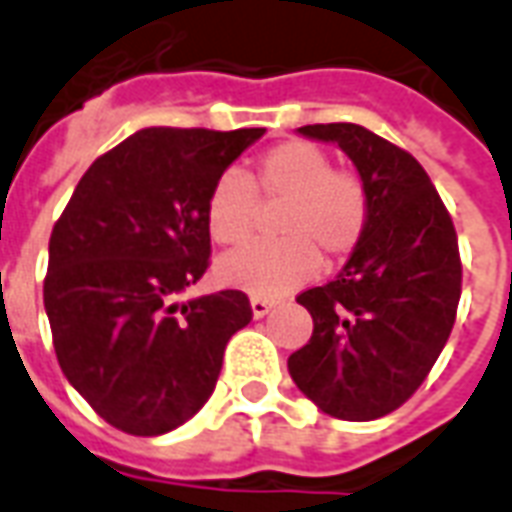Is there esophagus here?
Masks as SVG:
<instances>
[{
    "instance_id": "esophagus-1",
    "label": "esophagus",
    "mask_w": 512,
    "mask_h": 512,
    "mask_svg": "<svg viewBox=\"0 0 512 512\" xmlns=\"http://www.w3.org/2000/svg\"><path fill=\"white\" fill-rule=\"evenodd\" d=\"M274 306L276 301H268V298H252V314H255V317H266Z\"/></svg>"
}]
</instances>
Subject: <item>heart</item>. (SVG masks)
Segmentation results:
<instances>
[{
    "label": "heart",
    "mask_w": 512,
    "mask_h": 512,
    "mask_svg": "<svg viewBox=\"0 0 512 512\" xmlns=\"http://www.w3.org/2000/svg\"><path fill=\"white\" fill-rule=\"evenodd\" d=\"M257 198H287L276 230L279 241L255 244L219 260L217 276L257 298H279L309 282L323 263L358 249L366 236L372 203L358 173L331 168V157L312 140H282L268 146L249 176L225 170L206 195V227L222 246L252 238Z\"/></svg>",
    "instance_id": "1"
}]
</instances>
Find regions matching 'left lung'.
Returning <instances> with one entry per match:
<instances>
[{
	"label": "left lung",
	"mask_w": 512,
	"mask_h": 512,
	"mask_svg": "<svg viewBox=\"0 0 512 512\" xmlns=\"http://www.w3.org/2000/svg\"><path fill=\"white\" fill-rule=\"evenodd\" d=\"M298 132L331 140L355 162L372 217L339 276L298 295L314 331L287 369L331 418L377 420L418 391L453 331L461 298L456 227L410 151L347 121Z\"/></svg>",
	"instance_id": "1"
}]
</instances>
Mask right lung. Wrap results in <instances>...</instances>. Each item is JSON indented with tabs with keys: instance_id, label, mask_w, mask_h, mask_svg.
Returning <instances> with one entry per match:
<instances>
[{
	"instance_id": "1",
	"label": "right lung",
	"mask_w": 512,
	"mask_h": 512,
	"mask_svg": "<svg viewBox=\"0 0 512 512\" xmlns=\"http://www.w3.org/2000/svg\"><path fill=\"white\" fill-rule=\"evenodd\" d=\"M263 132H135L92 162L56 219L43 282L56 361L113 429L157 437L187 423L252 320L241 290L176 295L208 268V189Z\"/></svg>"
}]
</instances>
